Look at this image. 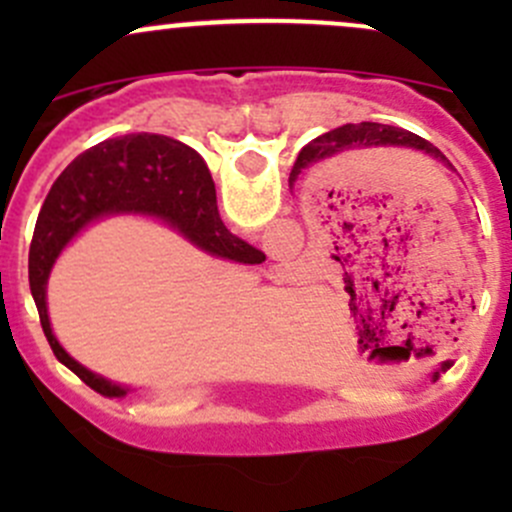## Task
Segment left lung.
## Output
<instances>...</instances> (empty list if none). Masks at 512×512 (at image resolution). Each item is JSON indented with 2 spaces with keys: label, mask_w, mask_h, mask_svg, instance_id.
<instances>
[{
  "label": "left lung",
  "mask_w": 512,
  "mask_h": 512,
  "mask_svg": "<svg viewBox=\"0 0 512 512\" xmlns=\"http://www.w3.org/2000/svg\"><path fill=\"white\" fill-rule=\"evenodd\" d=\"M374 146H399V148H414L421 151L423 156L433 158L436 163H443L446 168H451L446 156L438 151L436 146H431L428 141H423L416 133L404 131V128L396 126H381V123H347V126L332 128V131L322 133L314 141H309L307 146L299 151L297 163L294 168H312V165L324 163V160H334L347 151H359V148H374ZM294 173V170H292Z\"/></svg>",
  "instance_id": "obj_1"
}]
</instances>
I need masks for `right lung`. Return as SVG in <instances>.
Segmentation results:
<instances>
[{
	"mask_svg": "<svg viewBox=\"0 0 512 512\" xmlns=\"http://www.w3.org/2000/svg\"><path fill=\"white\" fill-rule=\"evenodd\" d=\"M116 215H143L168 225L190 245L220 260L260 265L262 252L227 230L215 183L198 151L158 133H131L91 146L66 165L41 205L29 247V287L51 352L86 386L103 396H126L121 386L66 352L51 329L46 285L56 260L79 232Z\"/></svg>",
	"mask_w": 512,
	"mask_h": 512,
	"instance_id": "right-lung-1",
	"label": "right lung"
}]
</instances>
